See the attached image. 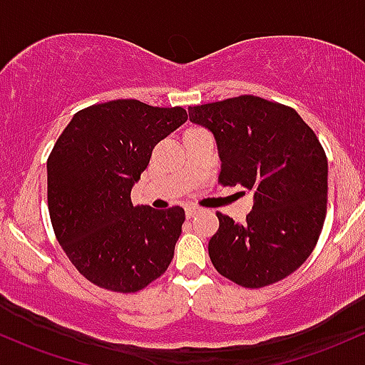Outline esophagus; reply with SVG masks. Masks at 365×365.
Here are the masks:
<instances>
[{
	"label": "esophagus",
	"instance_id": "esophagus-1",
	"mask_svg": "<svg viewBox=\"0 0 365 365\" xmlns=\"http://www.w3.org/2000/svg\"><path fill=\"white\" fill-rule=\"evenodd\" d=\"M199 211H201V210H199L197 206H192V204H189V206L185 207V215H187V218H192V216L197 215Z\"/></svg>",
	"mask_w": 365,
	"mask_h": 365
}]
</instances>
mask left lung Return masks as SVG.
Returning a JSON list of instances; mask_svg holds the SVG:
<instances>
[{
  "label": "left lung",
  "mask_w": 365,
  "mask_h": 365,
  "mask_svg": "<svg viewBox=\"0 0 365 365\" xmlns=\"http://www.w3.org/2000/svg\"><path fill=\"white\" fill-rule=\"evenodd\" d=\"M189 119L213 133L220 183L255 195L246 223L216 213L211 263L251 289L293 274L314 251L326 218L327 158L314 130L291 107L253 95L189 107Z\"/></svg>",
  "instance_id": "left-lung-1"
}]
</instances>
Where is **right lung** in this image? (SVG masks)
<instances>
[{
	"label": "right lung",
	"instance_id": "add662e5",
	"mask_svg": "<svg viewBox=\"0 0 365 365\" xmlns=\"http://www.w3.org/2000/svg\"><path fill=\"white\" fill-rule=\"evenodd\" d=\"M182 107L112 100L76 112L46 163L48 211L62 250L90 282L137 293L166 272L182 234L180 206H133L155 143L187 121Z\"/></svg>",
	"mask_w": 365,
	"mask_h": 365
}]
</instances>
